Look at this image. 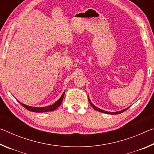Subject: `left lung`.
<instances>
[{
  "label": "left lung",
  "mask_w": 154,
  "mask_h": 154,
  "mask_svg": "<svg viewBox=\"0 0 154 154\" xmlns=\"http://www.w3.org/2000/svg\"><path fill=\"white\" fill-rule=\"evenodd\" d=\"M88 100H89V102H90V105L92 106V107L95 109V110H96V111H100V112H102V113H108V114H111V115H116V114H119V113H123L124 111H125L126 110H127L128 109V108H126V109H124V110H122V111H117V112H108V111H103V110H102V109H100L99 108H98L97 106H96L95 105H94L93 104L91 103V101H90V100L89 98H88Z\"/></svg>",
  "instance_id": "obj_1"
}]
</instances>
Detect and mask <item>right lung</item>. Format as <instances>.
I'll return each mask as SVG.
<instances>
[{
	"label": "right lung",
	"mask_w": 154,
	"mask_h": 154,
	"mask_svg": "<svg viewBox=\"0 0 154 154\" xmlns=\"http://www.w3.org/2000/svg\"><path fill=\"white\" fill-rule=\"evenodd\" d=\"M64 95V92L62 94V95L60 97V98L56 103L53 104L52 105L45 106V107H35V106H30L26 105H24V104L20 103V101H18V102H19L21 105H22L24 108L26 109L28 111H30L32 112H36V113H43V112H48V111H54L55 109L58 108V106L61 105V103H62V100H63Z\"/></svg>",
	"instance_id": "right-lung-1"
}]
</instances>
